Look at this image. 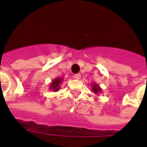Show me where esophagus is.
<instances>
[{
    "mask_svg": "<svg viewBox=\"0 0 147 147\" xmlns=\"http://www.w3.org/2000/svg\"><path fill=\"white\" fill-rule=\"evenodd\" d=\"M74 78H76V79H80V78H81V74H79V73L76 74V75L74 76Z\"/></svg>",
    "mask_w": 147,
    "mask_h": 147,
    "instance_id": "obj_1",
    "label": "esophagus"
}]
</instances>
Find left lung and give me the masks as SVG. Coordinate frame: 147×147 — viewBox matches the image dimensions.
Listing matches in <instances>:
<instances>
[{
  "label": "left lung",
  "instance_id": "obj_1",
  "mask_svg": "<svg viewBox=\"0 0 147 147\" xmlns=\"http://www.w3.org/2000/svg\"><path fill=\"white\" fill-rule=\"evenodd\" d=\"M92 89L93 91V92L95 93V94H100V93H101V91H102L101 88L98 85V84H97L95 82L92 83Z\"/></svg>",
  "mask_w": 147,
  "mask_h": 147
}]
</instances>
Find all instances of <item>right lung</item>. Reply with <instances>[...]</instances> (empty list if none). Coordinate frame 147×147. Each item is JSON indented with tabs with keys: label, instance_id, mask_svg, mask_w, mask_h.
<instances>
[{
	"label": "right lung",
	"instance_id": "right-lung-1",
	"mask_svg": "<svg viewBox=\"0 0 147 147\" xmlns=\"http://www.w3.org/2000/svg\"><path fill=\"white\" fill-rule=\"evenodd\" d=\"M63 78H60V77H57L55 79H53V82H51L49 85V89L53 92H58L60 89V85L62 84L63 82Z\"/></svg>",
	"mask_w": 147,
	"mask_h": 147
}]
</instances>
